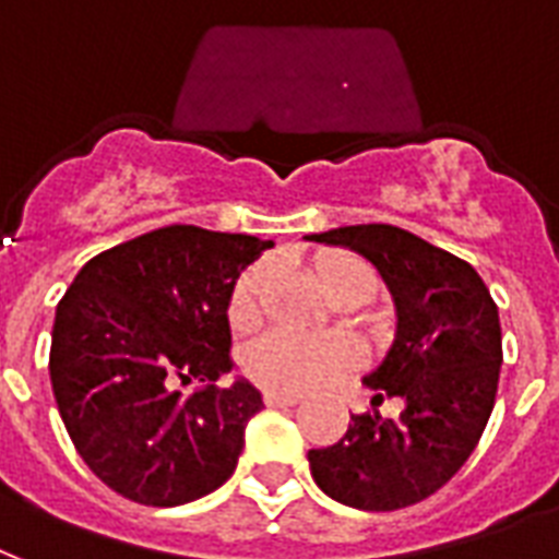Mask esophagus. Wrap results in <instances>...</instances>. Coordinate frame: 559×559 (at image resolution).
<instances>
[{
  "instance_id": "esophagus-1",
  "label": "esophagus",
  "mask_w": 559,
  "mask_h": 559,
  "mask_svg": "<svg viewBox=\"0 0 559 559\" xmlns=\"http://www.w3.org/2000/svg\"><path fill=\"white\" fill-rule=\"evenodd\" d=\"M264 404H267V406H297V404H300V394L267 392V394H264Z\"/></svg>"
}]
</instances>
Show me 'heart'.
<instances>
[{
	"mask_svg": "<svg viewBox=\"0 0 559 559\" xmlns=\"http://www.w3.org/2000/svg\"><path fill=\"white\" fill-rule=\"evenodd\" d=\"M318 283L326 295L342 292H365L371 297L377 288L374 271L354 255H333L318 264ZM267 271L259 267L247 276L233 300V324L247 330L259 321ZM359 359V347L344 335H300L280 330L264 335L247 359V371L255 383L267 385L274 392H309L314 385L326 383L330 377L354 368Z\"/></svg>",
	"mask_w": 559,
	"mask_h": 559,
	"instance_id": "obj_1",
	"label": "heart"
}]
</instances>
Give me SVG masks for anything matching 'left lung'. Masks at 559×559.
I'll use <instances>...</instances> for the list:
<instances>
[{
	"label": "left lung",
	"instance_id": "8db88e82",
	"mask_svg": "<svg viewBox=\"0 0 559 559\" xmlns=\"http://www.w3.org/2000/svg\"><path fill=\"white\" fill-rule=\"evenodd\" d=\"M306 241L347 247L383 276L397 330L362 383L374 406L404 401L394 418L350 415L344 439L309 451L314 484L371 513L424 501L463 468L492 415L503 362L498 306L472 264L397 226H338Z\"/></svg>",
	"mask_w": 559,
	"mask_h": 559
}]
</instances>
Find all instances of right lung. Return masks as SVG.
I'll use <instances>...</instances> for the list:
<instances>
[{"label":"right lung","instance_id":"1","mask_svg":"<svg viewBox=\"0 0 559 559\" xmlns=\"http://www.w3.org/2000/svg\"><path fill=\"white\" fill-rule=\"evenodd\" d=\"M274 241L165 226L94 255L56 309L49 377L75 451L108 489L179 507L233 477L262 394L233 371L229 304ZM200 386L191 395L178 383Z\"/></svg>","mask_w":559,"mask_h":559}]
</instances>
